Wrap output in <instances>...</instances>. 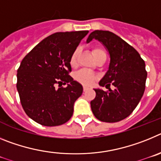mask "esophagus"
Wrapping results in <instances>:
<instances>
[{"label":"esophagus","mask_w":161,"mask_h":161,"mask_svg":"<svg viewBox=\"0 0 161 161\" xmlns=\"http://www.w3.org/2000/svg\"><path fill=\"white\" fill-rule=\"evenodd\" d=\"M88 89H89V88H88L87 86H84V88H83V90H84V92H86V91H87Z\"/></svg>","instance_id":"1"}]
</instances>
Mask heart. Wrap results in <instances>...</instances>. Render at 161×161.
I'll return each instance as SVG.
<instances>
[{"instance_id": "b5f03b06", "label": "heart", "mask_w": 161, "mask_h": 161, "mask_svg": "<svg viewBox=\"0 0 161 161\" xmlns=\"http://www.w3.org/2000/svg\"><path fill=\"white\" fill-rule=\"evenodd\" d=\"M93 54L97 55L98 53H101V52H105L102 48L99 47H95L93 48ZM77 55H78V50H75L73 52V53L72 54L70 58V64L72 66L76 64V59H77ZM76 79L78 81L80 82L82 84H85V85H91L96 80V76L93 72H89V70H86V69H82V70L79 71L76 73V76H75Z\"/></svg>"}]
</instances>
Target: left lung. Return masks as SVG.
<instances>
[{"instance_id": "obj_1", "label": "left lung", "mask_w": 161, "mask_h": 161, "mask_svg": "<svg viewBox=\"0 0 161 161\" xmlns=\"http://www.w3.org/2000/svg\"><path fill=\"white\" fill-rule=\"evenodd\" d=\"M93 38L102 42L110 55L109 70L99 85L107 89L112 85L115 89H94L91 109L98 120L117 123L128 117L143 97L147 79L144 60L133 47L110 31H93L87 42Z\"/></svg>"}]
</instances>
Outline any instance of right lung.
Returning <instances> with one entry per match:
<instances>
[{
  "label": "right lung",
  "mask_w": 161,
  "mask_h": 161,
  "mask_svg": "<svg viewBox=\"0 0 161 161\" xmlns=\"http://www.w3.org/2000/svg\"><path fill=\"white\" fill-rule=\"evenodd\" d=\"M88 33H55L37 44L21 62L17 89L24 111L36 123L59 126L72 116L74 102L81 96L83 87L69 75L70 58ZM66 83V87L62 86Z\"/></svg>",
  "instance_id": "right-lung-1"
}]
</instances>
